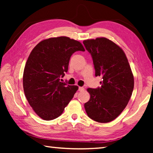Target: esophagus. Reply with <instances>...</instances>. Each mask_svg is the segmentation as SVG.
I'll use <instances>...</instances> for the list:
<instances>
[{
	"label": "esophagus",
	"mask_w": 153,
	"mask_h": 153,
	"mask_svg": "<svg viewBox=\"0 0 153 153\" xmlns=\"http://www.w3.org/2000/svg\"><path fill=\"white\" fill-rule=\"evenodd\" d=\"M78 91H80V92H82V91H84V88H83V87H79V89H78Z\"/></svg>",
	"instance_id": "1"
}]
</instances>
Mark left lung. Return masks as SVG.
I'll list each match as a JSON object with an SVG mask.
<instances>
[{
  "label": "left lung",
  "mask_w": 153,
  "mask_h": 153,
  "mask_svg": "<svg viewBox=\"0 0 153 153\" xmlns=\"http://www.w3.org/2000/svg\"><path fill=\"white\" fill-rule=\"evenodd\" d=\"M91 55L95 76H101V87L88 88L90 99L84 105L87 116L100 123L116 119L128 105L134 78L124 52L105 37L83 41Z\"/></svg>",
  "instance_id": "8db88e82"
}]
</instances>
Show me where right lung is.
Segmentation results:
<instances>
[{"mask_svg": "<svg viewBox=\"0 0 153 153\" xmlns=\"http://www.w3.org/2000/svg\"><path fill=\"white\" fill-rule=\"evenodd\" d=\"M85 51L82 44L67 37L49 38L39 43L25 64L23 86L25 95L37 114L52 120L62 114L78 87L60 82L75 52Z\"/></svg>", "mask_w": 153, "mask_h": 153, "instance_id": "1", "label": "right lung"}]
</instances>
